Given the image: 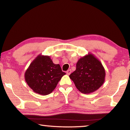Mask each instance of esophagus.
I'll return each instance as SVG.
<instances>
[{"instance_id": "1", "label": "esophagus", "mask_w": 130, "mask_h": 130, "mask_svg": "<svg viewBox=\"0 0 130 130\" xmlns=\"http://www.w3.org/2000/svg\"><path fill=\"white\" fill-rule=\"evenodd\" d=\"M71 72H72V70H70V69L68 70L67 71V74H68V75H69V74H70V73H71Z\"/></svg>"}]
</instances>
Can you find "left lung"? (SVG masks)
Listing matches in <instances>:
<instances>
[{
	"instance_id": "8db88e82",
	"label": "left lung",
	"mask_w": 130,
	"mask_h": 130,
	"mask_svg": "<svg viewBox=\"0 0 130 130\" xmlns=\"http://www.w3.org/2000/svg\"><path fill=\"white\" fill-rule=\"evenodd\" d=\"M105 72L102 63L93 54L84 56L76 63V69L69 75L81 93L89 94L98 90L105 81Z\"/></svg>"
}]
</instances>
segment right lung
Instances as JSON below:
<instances>
[{"instance_id":"obj_1","label":"right lung","mask_w":130,"mask_h":130,"mask_svg":"<svg viewBox=\"0 0 130 130\" xmlns=\"http://www.w3.org/2000/svg\"><path fill=\"white\" fill-rule=\"evenodd\" d=\"M65 74L60 65L54 64L49 56L39 55L26 70L25 78L34 92L47 95L53 91Z\"/></svg>"}]
</instances>
